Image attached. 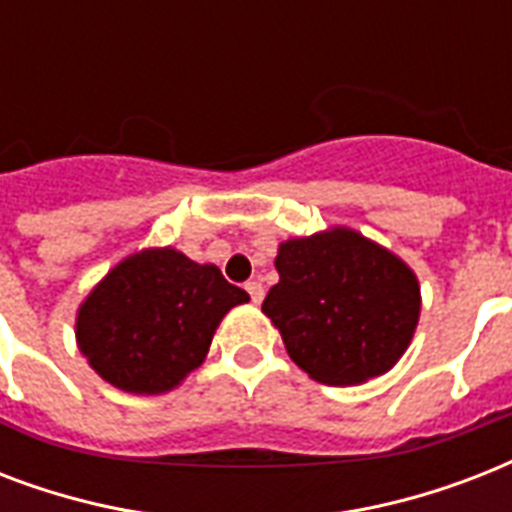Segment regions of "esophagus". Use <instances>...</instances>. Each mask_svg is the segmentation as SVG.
<instances>
[{"mask_svg": "<svg viewBox=\"0 0 512 512\" xmlns=\"http://www.w3.org/2000/svg\"><path fill=\"white\" fill-rule=\"evenodd\" d=\"M247 292H249V297H252V303L260 305V300H263V295H265L263 284H260V281H247Z\"/></svg>", "mask_w": 512, "mask_h": 512, "instance_id": "esophagus-1", "label": "esophagus"}]
</instances>
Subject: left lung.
<instances>
[{
  "mask_svg": "<svg viewBox=\"0 0 512 512\" xmlns=\"http://www.w3.org/2000/svg\"><path fill=\"white\" fill-rule=\"evenodd\" d=\"M279 284L263 313L313 380L358 385L388 372L420 319L414 273L348 228L292 239L276 257Z\"/></svg>",
  "mask_w": 512,
  "mask_h": 512,
  "instance_id": "8db88e82",
  "label": "left lung"
}]
</instances>
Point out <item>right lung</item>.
Masks as SVG:
<instances>
[{"label":"right lung","mask_w":512,"mask_h":512,"mask_svg":"<svg viewBox=\"0 0 512 512\" xmlns=\"http://www.w3.org/2000/svg\"><path fill=\"white\" fill-rule=\"evenodd\" d=\"M244 289L215 265L175 249H146L119 263L76 319V340L92 369L127 393H164L204 361L217 324Z\"/></svg>","instance_id":"right-lung-1"}]
</instances>
